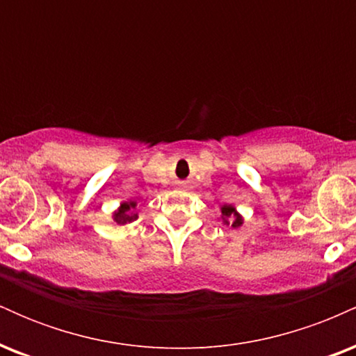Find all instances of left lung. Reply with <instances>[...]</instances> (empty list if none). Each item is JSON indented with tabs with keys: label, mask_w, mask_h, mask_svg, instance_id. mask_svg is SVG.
<instances>
[{
	"label": "left lung",
	"mask_w": 356,
	"mask_h": 356,
	"mask_svg": "<svg viewBox=\"0 0 356 356\" xmlns=\"http://www.w3.org/2000/svg\"><path fill=\"white\" fill-rule=\"evenodd\" d=\"M220 219H222V222L227 224V226L231 224V227H241L244 222L243 216H241L239 212L236 211V207L231 206V204L220 206Z\"/></svg>",
	"instance_id": "1"
}]
</instances>
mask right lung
Returning a JSON list of instances; mask_svg holds the SVG:
<instances>
[{
    "instance_id": "add662e5",
    "label": "right lung",
    "mask_w": 356,
    "mask_h": 356,
    "mask_svg": "<svg viewBox=\"0 0 356 356\" xmlns=\"http://www.w3.org/2000/svg\"><path fill=\"white\" fill-rule=\"evenodd\" d=\"M137 207V202L136 201H127V202H122L120 207L113 212V220H115L117 224H127V222H132V220H136L138 218V214L136 211Z\"/></svg>"
}]
</instances>
